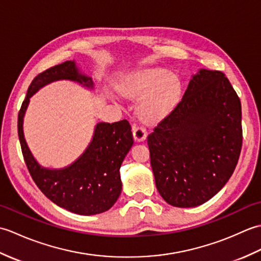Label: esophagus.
<instances>
[{"mask_svg": "<svg viewBox=\"0 0 261 261\" xmlns=\"http://www.w3.org/2000/svg\"><path fill=\"white\" fill-rule=\"evenodd\" d=\"M134 138L135 140L138 142L143 141L147 138V130L146 127L141 125H137L134 127Z\"/></svg>", "mask_w": 261, "mask_h": 261, "instance_id": "obj_1", "label": "esophagus"}]
</instances>
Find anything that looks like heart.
<instances>
[{
	"instance_id": "b5f03b06",
	"label": "heart",
	"mask_w": 261,
	"mask_h": 261,
	"mask_svg": "<svg viewBox=\"0 0 261 261\" xmlns=\"http://www.w3.org/2000/svg\"><path fill=\"white\" fill-rule=\"evenodd\" d=\"M119 91L127 97H140L137 105L139 118L147 123H156L166 118L179 102L181 83L168 69L148 66L124 76Z\"/></svg>"
}]
</instances>
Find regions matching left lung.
Instances as JSON below:
<instances>
[{
	"label": "left lung",
	"instance_id": "8db88e82",
	"mask_svg": "<svg viewBox=\"0 0 261 261\" xmlns=\"http://www.w3.org/2000/svg\"><path fill=\"white\" fill-rule=\"evenodd\" d=\"M147 141L156 187L168 204L195 207L222 190L242 146L240 98L222 71L193 75Z\"/></svg>",
	"mask_w": 261,
	"mask_h": 261
}]
</instances>
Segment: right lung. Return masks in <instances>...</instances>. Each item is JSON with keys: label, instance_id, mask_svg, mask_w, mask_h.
Returning <instances> with one entry per match:
<instances>
[{"label": "right lung", "instance_id": "right-lung-1", "mask_svg": "<svg viewBox=\"0 0 261 261\" xmlns=\"http://www.w3.org/2000/svg\"><path fill=\"white\" fill-rule=\"evenodd\" d=\"M57 81H71L93 90L90 76L82 73L75 60L39 74L28 88L18 116V134L29 173L45 195L58 206L81 215L103 213L113 206L122 191L120 167L134 145L131 125L126 120L99 122L85 151L64 168H46L33 157L23 134V118L30 97L40 88Z\"/></svg>", "mask_w": 261, "mask_h": 261}]
</instances>
